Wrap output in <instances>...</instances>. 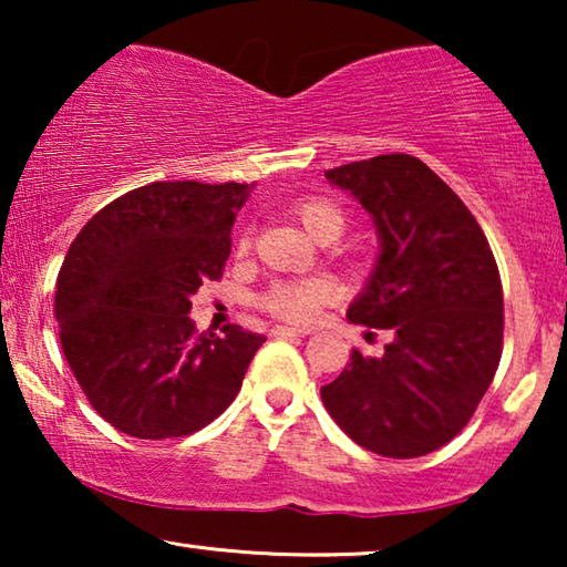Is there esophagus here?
Segmentation results:
<instances>
[{"label":"esophagus","instance_id":"obj_1","mask_svg":"<svg viewBox=\"0 0 567 567\" xmlns=\"http://www.w3.org/2000/svg\"><path fill=\"white\" fill-rule=\"evenodd\" d=\"M270 336H276V338H305V336H309V330L289 328V324H276V328L270 330Z\"/></svg>","mask_w":567,"mask_h":567}]
</instances>
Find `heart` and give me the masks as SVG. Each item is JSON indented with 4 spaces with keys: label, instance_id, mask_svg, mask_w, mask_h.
<instances>
[{
    "label": "heart",
    "instance_id": "heart-1",
    "mask_svg": "<svg viewBox=\"0 0 567 567\" xmlns=\"http://www.w3.org/2000/svg\"><path fill=\"white\" fill-rule=\"evenodd\" d=\"M293 214L301 227L307 229L309 237L322 239L324 235H340L343 231V212L324 198H309L293 206ZM239 247H247V239L239 243ZM330 297V286L320 281V278H309V281H286L276 284L266 297H262V307L268 312L289 322H309L317 312V307Z\"/></svg>",
    "mask_w": 567,
    "mask_h": 567
}]
</instances>
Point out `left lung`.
Masks as SVG:
<instances>
[{
	"mask_svg": "<svg viewBox=\"0 0 567 567\" xmlns=\"http://www.w3.org/2000/svg\"><path fill=\"white\" fill-rule=\"evenodd\" d=\"M371 216L374 270L348 320L390 330L382 355L351 363L320 394L355 444L413 460L452 441L491 386L503 346V289L491 245L460 196L410 154L328 169Z\"/></svg>",
	"mask_w": 567,
	"mask_h": 567,
	"instance_id": "1",
	"label": "left lung"
}]
</instances>
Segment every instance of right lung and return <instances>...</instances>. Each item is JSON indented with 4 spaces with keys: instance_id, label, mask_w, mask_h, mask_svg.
I'll return each instance as SVG.
<instances>
[{
    "instance_id": "add662e5",
    "label": "right lung",
    "mask_w": 567,
    "mask_h": 567,
    "mask_svg": "<svg viewBox=\"0 0 567 567\" xmlns=\"http://www.w3.org/2000/svg\"><path fill=\"white\" fill-rule=\"evenodd\" d=\"M255 185L152 183L84 224L56 281L64 355L90 405L136 439L190 436L237 398L266 343L239 324L196 332L190 297L216 281Z\"/></svg>"
}]
</instances>
